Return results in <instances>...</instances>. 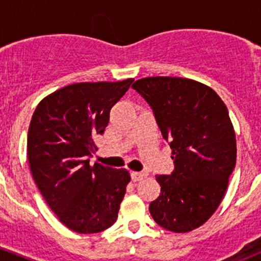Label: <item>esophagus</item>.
I'll use <instances>...</instances> for the list:
<instances>
[{
    "instance_id": "obj_1",
    "label": "esophagus",
    "mask_w": 261,
    "mask_h": 261,
    "mask_svg": "<svg viewBox=\"0 0 261 261\" xmlns=\"http://www.w3.org/2000/svg\"><path fill=\"white\" fill-rule=\"evenodd\" d=\"M144 177H145V173H143V172H133V173H131V179H133L134 181H138V180L143 179Z\"/></svg>"
}]
</instances>
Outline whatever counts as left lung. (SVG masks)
<instances>
[{
  "instance_id": "obj_1",
  "label": "left lung",
  "mask_w": 261,
  "mask_h": 261,
  "mask_svg": "<svg viewBox=\"0 0 261 261\" xmlns=\"http://www.w3.org/2000/svg\"><path fill=\"white\" fill-rule=\"evenodd\" d=\"M172 147L174 170L158 175L160 194L149 204L155 222L173 232L203 225L225 196L236 164V139L227 107L213 89L177 77L136 81Z\"/></svg>"
}]
</instances>
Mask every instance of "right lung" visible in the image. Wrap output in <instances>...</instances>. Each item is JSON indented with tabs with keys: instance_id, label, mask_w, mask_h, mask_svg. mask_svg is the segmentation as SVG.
Listing matches in <instances>:
<instances>
[{
	"instance_id": "add662e5",
	"label": "right lung",
	"mask_w": 261,
	"mask_h": 261,
	"mask_svg": "<svg viewBox=\"0 0 261 261\" xmlns=\"http://www.w3.org/2000/svg\"><path fill=\"white\" fill-rule=\"evenodd\" d=\"M133 81L63 87L44 98L31 118V174L51 211L75 232H101L117 220L130 174L98 163L92 167L89 158L96 151L93 138L105 133L110 111Z\"/></svg>"
}]
</instances>
